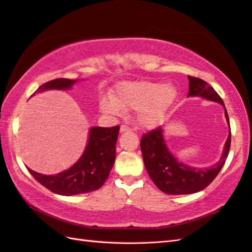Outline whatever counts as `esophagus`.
I'll return each instance as SVG.
<instances>
[{
    "mask_svg": "<svg viewBox=\"0 0 252 252\" xmlns=\"http://www.w3.org/2000/svg\"><path fill=\"white\" fill-rule=\"evenodd\" d=\"M120 131L121 132H127V131H131V129H130L129 126H121Z\"/></svg>",
    "mask_w": 252,
    "mask_h": 252,
    "instance_id": "obj_1",
    "label": "esophagus"
}]
</instances>
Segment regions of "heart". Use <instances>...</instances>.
Returning <instances> with one entry per match:
<instances>
[{
    "label": "heart",
    "instance_id": "obj_1",
    "mask_svg": "<svg viewBox=\"0 0 252 252\" xmlns=\"http://www.w3.org/2000/svg\"><path fill=\"white\" fill-rule=\"evenodd\" d=\"M177 92L170 85L154 82H126L120 84L115 99H103L102 110L121 116L126 108L139 110L137 120L145 127H154L165 121L176 99Z\"/></svg>",
    "mask_w": 252,
    "mask_h": 252
}]
</instances>
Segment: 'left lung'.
<instances>
[{
    "label": "left lung",
    "mask_w": 252,
    "mask_h": 252,
    "mask_svg": "<svg viewBox=\"0 0 252 252\" xmlns=\"http://www.w3.org/2000/svg\"><path fill=\"white\" fill-rule=\"evenodd\" d=\"M191 97H203L205 99L224 105L223 99L212 86L198 77L188 76ZM225 117L229 125V118L225 108ZM231 134L226 140L224 152L220 160L208 168H195L185 165L175 158L167 147L160 126L145 133L141 139V151L145 168L151 179L160 191L167 194H190L205 189L224 166L230 149Z\"/></svg>",
    "instance_id": "8db88e82"
}]
</instances>
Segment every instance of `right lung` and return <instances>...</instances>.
Listing matches in <instances>:
<instances>
[{
    "instance_id": "1",
    "label": "right lung",
    "mask_w": 252,
    "mask_h": 252,
    "mask_svg": "<svg viewBox=\"0 0 252 252\" xmlns=\"http://www.w3.org/2000/svg\"><path fill=\"white\" fill-rule=\"evenodd\" d=\"M76 81L56 78L39 86L34 92L48 90H68ZM34 93L32 95H34ZM120 126H94L90 130V139L81 158L71 168L60 174L47 176L28 168L32 176L53 193L74 195L98 190L105 184L116 160V144Z\"/></svg>"
}]
</instances>
